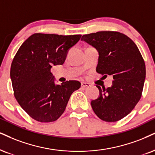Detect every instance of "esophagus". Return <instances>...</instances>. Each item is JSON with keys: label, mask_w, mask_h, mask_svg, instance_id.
<instances>
[{"label": "esophagus", "mask_w": 155, "mask_h": 155, "mask_svg": "<svg viewBox=\"0 0 155 155\" xmlns=\"http://www.w3.org/2000/svg\"><path fill=\"white\" fill-rule=\"evenodd\" d=\"M90 86H91V85H90L89 83H81V87H83V88H87V87H89Z\"/></svg>", "instance_id": "34e87169"}]
</instances>
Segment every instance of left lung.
<instances>
[{
	"mask_svg": "<svg viewBox=\"0 0 155 155\" xmlns=\"http://www.w3.org/2000/svg\"><path fill=\"white\" fill-rule=\"evenodd\" d=\"M81 40L98 51L97 72L114 78L106 89L96 86L99 96L91 102L93 111L103 121H117L134 109L142 95L146 75L142 54L132 40L119 32L98 31Z\"/></svg>",
	"mask_w": 155,
	"mask_h": 155,
	"instance_id": "8db88e82",
	"label": "left lung"
}]
</instances>
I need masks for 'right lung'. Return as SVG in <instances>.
Returning a JSON list of instances; mask_svg holds the SVG:
<instances>
[{"mask_svg":"<svg viewBox=\"0 0 155 155\" xmlns=\"http://www.w3.org/2000/svg\"><path fill=\"white\" fill-rule=\"evenodd\" d=\"M81 35L34 34L22 44L11 67L14 96L21 108L39 122L56 121L64 113L80 82L55 83L53 65L62 64Z\"/></svg>","mask_w":155,"mask_h":155,"instance_id":"right-lung-1","label":"right lung"}]
</instances>
